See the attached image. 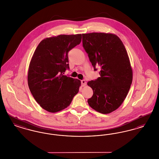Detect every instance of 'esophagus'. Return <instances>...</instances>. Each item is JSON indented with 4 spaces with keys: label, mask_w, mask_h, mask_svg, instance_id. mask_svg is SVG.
Segmentation results:
<instances>
[{
    "label": "esophagus",
    "mask_w": 159,
    "mask_h": 159,
    "mask_svg": "<svg viewBox=\"0 0 159 159\" xmlns=\"http://www.w3.org/2000/svg\"><path fill=\"white\" fill-rule=\"evenodd\" d=\"M81 83H82V86H85V85H86V81H85L84 80H81Z\"/></svg>",
    "instance_id": "esophagus-1"
}]
</instances>
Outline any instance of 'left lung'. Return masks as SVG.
Instances as JSON below:
<instances>
[{"instance_id": "obj_1", "label": "left lung", "mask_w": 159, "mask_h": 159, "mask_svg": "<svg viewBox=\"0 0 159 159\" xmlns=\"http://www.w3.org/2000/svg\"><path fill=\"white\" fill-rule=\"evenodd\" d=\"M83 47L94 68L99 67L100 77L88 82L93 95L89 105L101 113L117 109L126 97L132 82V70L121 40L113 34H82Z\"/></svg>"}]
</instances>
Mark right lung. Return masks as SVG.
<instances>
[{
    "instance_id": "obj_1",
    "label": "right lung",
    "mask_w": 159,
    "mask_h": 159,
    "mask_svg": "<svg viewBox=\"0 0 159 159\" xmlns=\"http://www.w3.org/2000/svg\"><path fill=\"white\" fill-rule=\"evenodd\" d=\"M82 40V34H61L46 38L31 60L28 84L39 104L49 112L67 108L78 93L80 80L64 75L69 70L68 52Z\"/></svg>"
}]
</instances>
